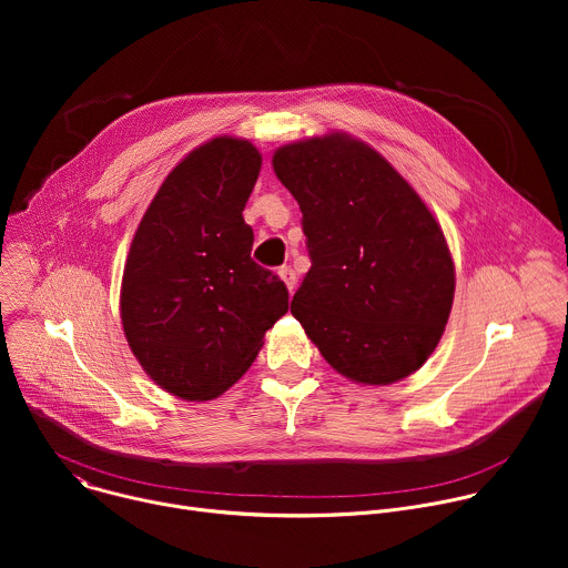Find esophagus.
Returning <instances> with one entry per match:
<instances>
[{"instance_id": "34e87169", "label": "esophagus", "mask_w": 568, "mask_h": 568, "mask_svg": "<svg viewBox=\"0 0 568 568\" xmlns=\"http://www.w3.org/2000/svg\"><path fill=\"white\" fill-rule=\"evenodd\" d=\"M278 276H281V278H283V283L287 285V290H290V292H294V287H296V272H294L292 267L283 265V267L278 270Z\"/></svg>"}]
</instances>
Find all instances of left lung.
<instances>
[{"instance_id": "1", "label": "left lung", "mask_w": 568, "mask_h": 568, "mask_svg": "<svg viewBox=\"0 0 568 568\" xmlns=\"http://www.w3.org/2000/svg\"><path fill=\"white\" fill-rule=\"evenodd\" d=\"M274 173L303 213L312 267L292 314L326 362L393 384L438 346L454 301L440 224L388 161L346 134L276 150Z\"/></svg>"}]
</instances>
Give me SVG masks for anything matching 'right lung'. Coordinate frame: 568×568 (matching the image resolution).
Listing matches in <instances>:
<instances>
[{"instance_id":"add662e5","label":"right lung","mask_w":568,"mask_h":568,"mask_svg":"<svg viewBox=\"0 0 568 568\" xmlns=\"http://www.w3.org/2000/svg\"><path fill=\"white\" fill-rule=\"evenodd\" d=\"M261 152L217 136L173 169L150 202L121 287L125 339L143 371L182 399H213L247 373L287 312L285 283L252 258L242 217Z\"/></svg>"}]
</instances>
